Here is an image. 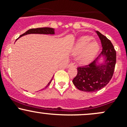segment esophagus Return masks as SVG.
<instances>
[{
	"mask_svg": "<svg viewBox=\"0 0 127 127\" xmlns=\"http://www.w3.org/2000/svg\"><path fill=\"white\" fill-rule=\"evenodd\" d=\"M75 66V64H74L73 62H71V63H70L68 65V67H69V66Z\"/></svg>",
	"mask_w": 127,
	"mask_h": 127,
	"instance_id": "esophagus-1",
	"label": "esophagus"
}]
</instances>
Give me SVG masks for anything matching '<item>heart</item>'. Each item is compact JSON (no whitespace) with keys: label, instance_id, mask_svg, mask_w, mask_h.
<instances>
[{"label":"heart","instance_id":"obj_1","mask_svg":"<svg viewBox=\"0 0 127 127\" xmlns=\"http://www.w3.org/2000/svg\"><path fill=\"white\" fill-rule=\"evenodd\" d=\"M99 49V45L91 36H83L75 44L73 54L77 55L76 59L80 63H87L94 58Z\"/></svg>","mask_w":127,"mask_h":127}]
</instances>
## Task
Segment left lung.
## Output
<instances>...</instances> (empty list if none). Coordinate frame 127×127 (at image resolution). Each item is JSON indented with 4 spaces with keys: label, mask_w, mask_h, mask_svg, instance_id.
Instances as JSON below:
<instances>
[{
    "label": "left lung",
    "mask_w": 127,
    "mask_h": 127,
    "mask_svg": "<svg viewBox=\"0 0 127 127\" xmlns=\"http://www.w3.org/2000/svg\"><path fill=\"white\" fill-rule=\"evenodd\" d=\"M96 32L102 44L100 56H104L106 64L97 66L95 59L77 68V75L73 80V83L79 90L85 92H96L106 86L112 77L116 64V51L111 41L99 31Z\"/></svg>",
    "instance_id": "8db88e82"
}]
</instances>
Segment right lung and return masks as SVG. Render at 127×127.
I'll return each instance as SVG.
<instances>
[{
	"mask_svg": "<svg viewBox=\"0 0 127 127\" xmlns=\"http://www.w3.org/2000/svg\"><path fill=\"white\" fill-rule=\"evenodd\" d=\"M28 34H54V29L51 28H32L30 29V30H28L26 32H25V33H23V34L20 35L19 37H20L21 36H24V35ZM53 78V77H52ZM52 78L51 79V81H49L48 84H47V86H46V88H47L49 85H50V83L52 81Z\"/></svg>",
	"mask_w": 127,
	"mask_h": 127,
	"instance_id": "obj_1",
	"label": "right lung"
}]
</instances>
